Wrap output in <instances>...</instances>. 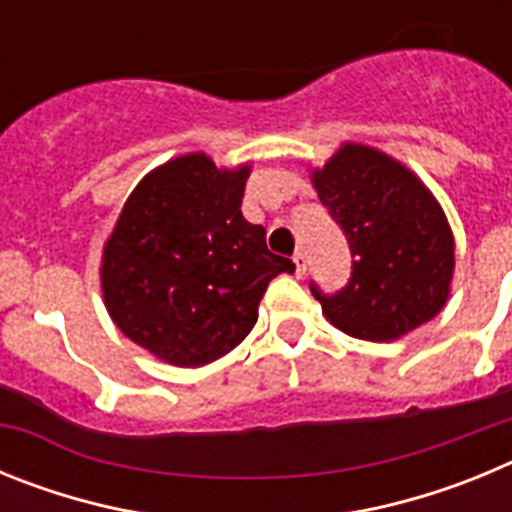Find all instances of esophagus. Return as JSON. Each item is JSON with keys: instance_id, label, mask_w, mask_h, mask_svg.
I'll return each instance as SVG.
<instances>
[{"instance_id": "34e87169", "label": "esophagus", "mask_w": 512, "mask_h": 512, "mask_svg": "<svg viewBox=\"0 0 512 512\" xmlns=\"http://www.w3.org/2000/svg\"><path fill=\"white\" fill-rule=\"evenodd\" d=\"M292 261H295L297 277H305V271H307V259H305V253H302V251H297L295 256H292Z\"/></svg>"}]
</instances>
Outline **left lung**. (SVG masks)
<instances>
[{"instance_id": "1", "label": "left lung", "mask_w": 512, "mask_h": 512, "mask_svg": "<svg viewBox=\"0 0 512 512\" xmlns=\"http://www.w3.org/2000/svg\"><path fill=\"white\" fill-rule=\"evenodd\" d=\"M341 225L354 271L336 295H312L348 336L390 343L443 310L454 279V233L433 192L405 164L361 143H343L310 174Z\"/></svg>"}]
</instances>
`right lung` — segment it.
Masks as SVG:
<instances>
[{
  "instance_id": "obj_1",
  "label": "right lung",
  "mask_w": 512,
  "mask_h": 512,
  "mask_svg": "<svg viewBox=\"0 0 512 512\" xmlns=\"http://www.w3.org/2000/svg\"><path fill=\"white\" fill-rule=\"evenodd\" d=\"M248 174V164L223 169L202 151L171 158L140 179L104 241L112 323L166 364L194 369L233 351L271 279L295 271L243 217Z\"/></svg>"
}]
</instances>
